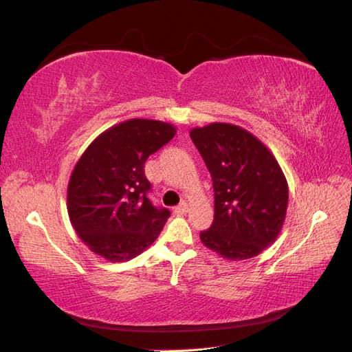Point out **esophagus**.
I'll use <instances>...</instances> for the list:
<instances>
[{
    "mask_svg": "<svg viewBox=\"0 0 352 352\" xmlns=\"http://www.w3.org/2000/svg\"><path fill=\"white\" fill-rule=\"evenodd\" d=\"M186 211H188V204H186V202H180L177 207H175V212H177V214H185Z\"/></svg>",
    "mask_w": 352,
    "mask_h": 352,
    "instance_id": "34e87169",
    "label": "esophagus"
}]
</instances>
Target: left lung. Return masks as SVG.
Instances as JSON below:
<instances>
[{
	"instance_id": "1",
	"label": "left lung",
	"mask_w": 352,
	"mask_h": 352,
	"mask_svg": "<svg viewBox=\"0 0 352 352\" xmlns=\"http://www.w3.org/2000/svg\"><path fill=\"white\" fill-rule=\"evenodd\" d=\"M214 189V220L199 233L207 248L228 260H247L282 230L287 182L260 140L236 124L211 123L190 131Z\"/></svg>"
}]
</instances>
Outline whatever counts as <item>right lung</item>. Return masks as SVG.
I'll use <instances>...</instances> for the list:
<instances>
[{
  "label": "right lung",
  "mask_w": 352,
  "mask_h": 352,
  "mask_svg": "<svg viewBox=\"0 0 352 352\" xmlns=\"http://www.w3.org/2000/svg\"><path fill=\"white\" fill-rule=\"evenodd\" d=\"M175 135L170 123L131 119L102 132L82 154L69 180L67 211L92 252L129 261L157 239L170 211L148 198L144 164Z\"/></svg>",
  "instance_id": "add662e5"
}]
</instances>
